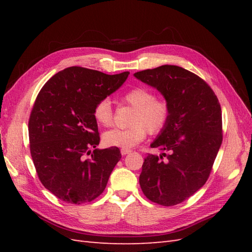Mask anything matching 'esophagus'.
<instances>
[{
	"label": "esophagus",
	"instance_id": "obj_1",
	"mask_svg": "<svg viewBox=\"0 0 252 252\" xmlns=\"http://www.w3.org/2000/svg\"><path fill=\"white\" fill-rule=\"evenodd\" d=\"M131 152H132L131 149H126V148H122V149H121V155H122V156H126V155L130 154Z\"/></svg>",
	"mask_w": 252,
	"mask_h": 252
}]
</instances>
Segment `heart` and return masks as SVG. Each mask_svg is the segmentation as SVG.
<instances>
[{"instance_id": "heart-1", "label": "heart", "mask_w": 252, "mask_h": 252, "mask_svg": "<svg viewBox=\"0 0 252 252\" xmlns=\"http://www.w3.org/2000/svg\"><path fill=\"white\" fill-rule=\"evenodd\" d=\"M121 99L134 108L130 118V126L126 129H112L104 133L103 142L106 146L129 149L141 143L151 134L161 132L171 117V105L162 97H155L152 90L135 87L122 95ZM93 117L98 125L109 126L114 120L111 101L103 98L95 104Z\"/></svg>"}]
</instances>
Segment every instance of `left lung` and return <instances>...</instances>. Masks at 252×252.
<instances>
[{"label":"left lung","mask_w":252,"mask_h":252,"mask_svg":"<svg viewBox=\"0 0 252 252\" xmlns=\"http://www.w3.org/2000/svg\"><path fill=\"white\" fill-rule=\"evenodd\" d=\"M134 76L156 88L171 105L168 125L151 145L164 153L147 155L141 189L151 201L175 206L194 195L210 175L223 140L221 106L205 80L182 67L163 65Z\"/></svg>","instance_id":"left-lung-1"}]
</instances>
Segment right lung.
<instances>
[{"label": "right lung", "mask_w": 252, "mask_h": 252, "mask_svg": "<svg viewBox=\"0 0 252 252\" xmlns=\"http://www.w3.org/2000/svg\"><path fill=\"white\" fill-rule=\"evenodd\" d=\"M129 73L110 76L69 67L37 94L28 123L30 153L41 183L58 199L81 205L105 190L121 154L118 147L96 148L100 138L93 108L119 89Z\"/></svg>", "instance_id": "add662e5"}]
</instances>
